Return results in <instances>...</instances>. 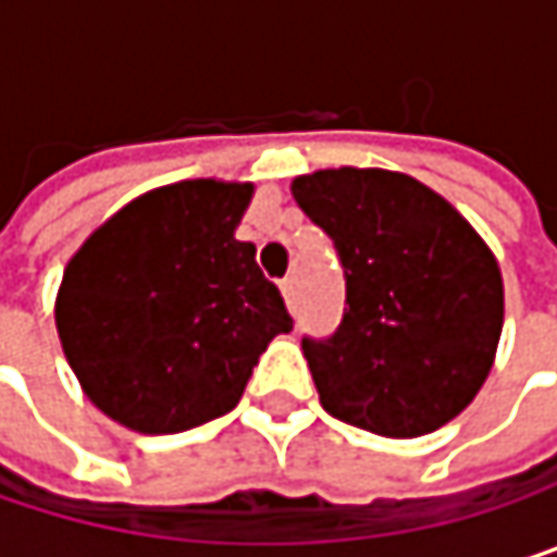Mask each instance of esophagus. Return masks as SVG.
Segmentation results:
<instances>
[{
    "label": "esophagus",
    "instance_id": "1",
    "mask_svg": "<svg viewBox=\"0 0 557 557\" xmlns=\"http://www.w3.org/2000/svg\"><path fill=\"white\" fill-rule=\"evenodd\" d=\"M280 293H283V299H286V309L293 312V306H296V280L293 277L280 280Z\"/></svg>",
    "mask_w": 557,
    "mask_h": 557
}]
</instances>
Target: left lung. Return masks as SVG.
I'll use <instances>...</instances> for the list:
<instances>
[{"instance_id":"obj_1","label":"left lung","mask_w":557,"mask_h":557,"mask_svg":"<svg viewBox=\"0 0 557 557\" xmlns=\"http://www.w3.org/2000/svg\"><path fill=\"white\" fill-rule=\"evenodd\" d=\"M289 189L345 268L338 332L302 338L325 412L387 438L451 422L500 345L503 277L487 242L445 196L396 170H315Z\"/></svg>"}]
</instances>
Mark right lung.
<instances>
[{"label":"right lung","instance_id":"add662e5","mask_svg":"<svg viewBox=\"0 0 557 557\" xmlns=\"http://www.w3.org/2000/svg\"><path fill=\"white\" fill-rule=\"evenodd\" d=\"M255 183L180 180L106 219L70 258L54 319L83 393L119 425L173 435L228 412L293 329L235 228Z\"/></svg>","mask_w":557,"mask_h":557}]
</instances>
